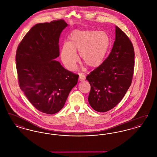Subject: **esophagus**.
<instances>
[{
	"instance_id": "esophagus-1",
	"label": "esophagus",
	"mask_w": 157,
	"mask_h": 157,
	"mask_svg": "<svg viewBox=\"0 0 157 157\" xmlns=\"http://www.w3.org/2000/svg\"><path fill=\"white\" fill-rule=\"evenodd\" d=\"M85 79V76L83 74H79V80L80 81H83Z\"/></svg>"
}]
</instances>
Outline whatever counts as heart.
<instances>
[{"instance_id":"1","label":"heart","mask_w":157,"mask_h":157,"mask_svg":"<svg viewBox=\"0 0 157 157\" xmlns=\"http://www.w3.org/2000/svg\"><path fill=\"white\" fill-rule=\"evenodd\" d=\"M111 40L106 33L96 30H75L69 37V42L62 48L60 57L65 66L74 70L79 52L82 62L90 67H97L102 64L108 52Z\"/></svg>"}]
</instances>
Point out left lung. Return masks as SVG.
Listing matches in <instances>:
<instances>
[{"mask_svg": "<svg viewBox=\"0 0 157 157\" xmlns=\"http://www.w3.org/2000/svg\"><path fill=\"white\" fill-rule=\"evenodd\" d=\"M115 34V40L108 58L86 78L90 85L89 103L98 112H107L120 103L132 81L134 46L125 33L118 26Z\"/></svg>", "mask_w": 157, "mask_h": 157, "instance_id": "8db88e82", "label": "left lung"}]
</instances>
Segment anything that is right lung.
<instances>
[{"label":"right lung","mask_w":157,"mask_h":157,"mask_svg":"<svg viewBox=\"0 0 157 157\" xmlns=\"http://www.w3.org/2000/svg\"><path fill=\"white\" fill-rule=\"evenodd\" d=\"M67 25L63 19L37 23L23 38L16 53L20 88L35 108L48 114L62 109L79 77L55 60L59 56L60 33Z\"/></svg>","instance_id":"add662e5"}]
</instances>
